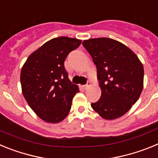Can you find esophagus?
I'll return each instance as SVG.
<instances>
[{
  "label": "esophagus",
  "instance_id": "1",
  "mask_svg": "<svg viewBox=\"0 0 158 158\" xmlns=\"http://www.w3.org/2000/svg\"><path fill=\"white\" fill-rule=\"evenodd\" d=\"M90 86H91V82L88 81L87 84H86L85 85L83 86V88H84V89H87L88 88H89V87H90Z\"/></svg>",
  "mask_w": 158,
  "mask_h": 158
}]
</instances>
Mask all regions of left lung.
I'll return each instance as SVG.
<instances>
[{
    "mask_svg": "<svg viewBox=\"0 0 158 158\" xmlns=\"http://www.w3.org/2000/svg\"><path fill=\"white\" fill-rule=\"evenodd\" d=\"M97 69L101 96L92 103L104 119L123 116L139 100L143 89L144 69L136 54L123 43L109 38L84 40Z\"/></svg>",
    "mask_w": 158,
    "mask_h": 158,
    "instance_id": "obj_1",
    "label": "left lung"
}]
</instances>
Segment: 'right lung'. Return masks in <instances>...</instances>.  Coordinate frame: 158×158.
<instances>
[{
	"mask_svg": "<svg viewBox=\"0 0 158 158\" xmlns=\"http://www.w3.org/2000/svg\"><path fill=\"white\" fill-rule=\"evenodd\" d=\"M81 40L54 38L29 55L20 73L22 93L28 105L43 120L58 123L68 115L79 92L71 83L64 62Z\"/></svg>",
	"mask_w": 158,
	"mask_h": 158,
	"instance_id": "1",
	"label": "right lung"
}]
</instances>
